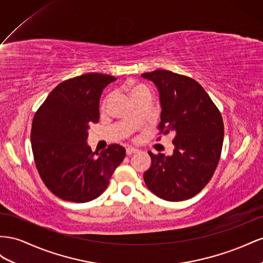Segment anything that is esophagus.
I'll return each mask as SVG.
<instances>
[{"label": "esophagus", "mask_w": 263, "mask_h": 263, "mask_svg": "<svg viewBox=\"0 0 263 263\" xmlns=\"http://www.w3.org/2000/svg\"><path fill=\"white\" fill-rule=\"evenodd\" d=\"M125 152H126V154H127V155H131V154H133V153H137V152H138V148H136V147H132V146H129V147H126Z\"/></svg>", "instance_id": "1"}]
</instances>
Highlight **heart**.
I'll use <instances>...</instances> for the list:
<instances>
[{"label":"heart","instance_id":"obj_1","mask_svg":"<svg viewBox=\"0 0 263 263\" xmlns=\"http://www.w3.org/2000/svg\"><path fill=\"white\" fill-rule=\"evenodd\" d=\"M144 91H148V88L146 86H144V85H141V84H134L130 88V95H131V97H132L133 99L136 98L137 96H139L140 93L144 92ZM110 100H111V96H107L106 98H104V100L102 101V104H101L102 110H104V109L108 107Z\"/></svg>","mask_w":263,"mask_h":263}]
</instances>
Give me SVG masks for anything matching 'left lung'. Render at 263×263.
<instances>
[{"label": "left lung", "mask_w": 263, "mask_h": 263, "mask_svg": "<svg viewBox=\"0 0 263 263\" xmlns=\"http://www.w3.org/2000/svg\"><path fill=\"white\" fill-rule=\"evenodd\" d=\"M160 92V134L173 133V155L153 154L144 173L147 189L168 201L194 197L211 181L220 159L223 122L196 80L170 70L142 73Z\"/></svg>", "instance_id": "8db88e82"}]
</instances>
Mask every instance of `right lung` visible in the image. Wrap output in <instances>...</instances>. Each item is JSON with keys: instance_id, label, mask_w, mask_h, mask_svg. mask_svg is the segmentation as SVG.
Here are the masks:
<instances>
[{"instance_id": "add662e5", "label": "right lung", "mask_w": 263, "mask_h": 263, "mask_svg": "<svg viewBox=\"0 0 263 263\" xmlns=\"http://www.w3.org/2000/svg\"><path fill=\"white\" fill-rule=\"evenodd\" d=\"M117 80L89 72L61 82L36 111L31 142L37 171L47 189L64 200L90 201L107 189L125 148L110 144L100 153L87 144L89 123L99 121L102 90Z\"/></svg>"}]
</instances>
